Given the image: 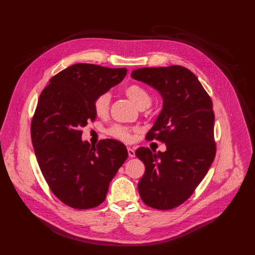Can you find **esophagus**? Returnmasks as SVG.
I'll list each match as a JSON object with an SVG mask.
<instances>
[{
    "mask_svg": "<svg viewBox=\"0 0 255 255\" xmlns=\"http://www.w3.org/2000/svg\"><path fill=\"white\" fill-rule=\"evenodd\" d=\"M128 156L129 157H134L136 154H135V150L130 148V147H128Z\"/></svg>",
    "mask_w": 255,
    "mask_h": 255,
    "instance_id": "1",
    "label": "esophagus"
}]
</instances>
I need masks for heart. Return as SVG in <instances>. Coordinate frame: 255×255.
<instances>
[{"mask_svg":"<svg viewBox=\"0 0 255 255\" xmlns=\"http://www.w3.org/2000/svg\"><path fill=\"white\" fill-rule=\"evenodd\" d=\"M128 98L136 105V107L140 110H144L150 106L151 104V96L148 91L143 88L141 85L131 84L128 86L125 90ZM110 103H111V95L109 92L101 93L95 98L93 102V109L95 114L99 117H105L110 110ZM107 134L119 141L129 142L132 136V129L124 127V126H113L110 128L107 129Z\"/></svg>","mask_w":255,"mask_h":255,"instance_id":"1","label":"heart"}]
</instances>
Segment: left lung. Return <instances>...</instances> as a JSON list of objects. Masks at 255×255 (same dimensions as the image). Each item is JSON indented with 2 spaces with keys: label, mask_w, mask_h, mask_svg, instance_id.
<instances>
[{
  "label": "left lung",
  "mask_w": 255,
  "mask_h": 255,
  "mask_svg": "<svg viewBox=\"0 0 255 255\" xmlns=\"http://www.w3.org/2000/svg\"><path fill=\"white\" fill-rule=\"evenodd\" d=\"M131 78L161 93L163 109L146 139L167 147L157 153L136 150L145 165L138 191L148 207L171 210L192 195L215 159L213 103L197 77L183 66L138 68Z\"/></svg>",
  "instance_id": "1"
}]
</instances>
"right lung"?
Here are the masks:
<instances>
[{
    "label": "right lung",
    "mask_w": 255,
    "mask_h": 255,
    "mask_svg": "<svg viewBox=\"0 0 255 255\" xmlns=\"http://www.w3.org/2000/svg\"><path fill=\"white\" fill-rule=\"evenodd\" d=\"M127 68L79 63L50 80L31 123V139L42 175L55 196L70 208L92 209L104 202L110 181L128 157L113 139L91 146L82 128L96 114L93 102L127 75Z\"/></svg>",
    "instance_id": "1"
}]
</instances>
